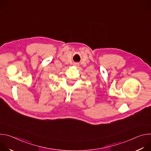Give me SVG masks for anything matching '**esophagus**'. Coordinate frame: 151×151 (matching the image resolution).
<instances>
[{
  "instance_id": "1",
  "label": "esophagus",
  "mask_w": 151,
  "mask_h": 151,
  "mask_svg": "<svg viewBox=\"0 0 151 151\" xmlns=\"http://www.w3.org/2000/svg\"><path fill=\"white\" fill-rule=\"evenodd\" d=\"M73 64H74L75 66H79V64H78V63H74Z\"/></svg>"
}]
</instances>
